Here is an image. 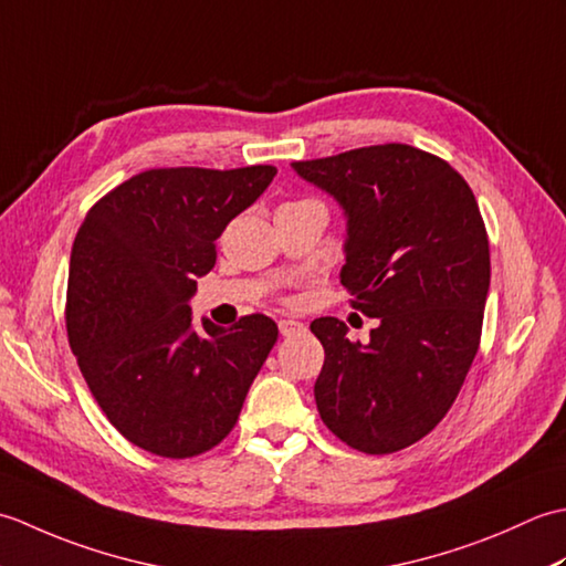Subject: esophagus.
Here are the masks:
<instances>
[{
  "instance_id": "esophagus-1",
  "label": "esophagus",
  "mask_w": 566,
  "mask_h": 566,
  "mask_svg": "<svg viewBox=\"0 0 566 566\" xmlns=\"http://www.w3.org/2000/svg\"><path fill=\"white\" fill-rule=\"evenodd\" d=\"M306 326L302 321H294V318H282L280 321V333L284 335V338H292V335L296 333H304Z\"/></svg>"
}]
</instances>
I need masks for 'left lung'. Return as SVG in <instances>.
Wrapping results in <instances>:
<instances>
[{"label": "left lung", "mask_w": 566, "mask_h": 566, "mask_svg": "<svg viewBox=\"0 0 566 566\" xmlns=\"http://www.w3.org/2000/svg\"><path fill=\"white\" fill-rule=\"evenodd\" d=\"M292 167L340 203V282L379 321L365 345L338 318L311 323L326 350L318 413L359 452L403 450L450 411L479 350L491 262L476 199L448 163L403 143Z\"/></svg>", "instance_id": "left-lung-1"}]
</instances>
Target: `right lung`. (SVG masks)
Masks as SVG:
<instances>
[{
    "mask_svg": "<svg viewBox=\"0 0 566 566\" xmlns=\"http://www.w3.org/2000/svg\"><path fill=\"white\" fill-rule=\"evenodd\" d=\"M272 165L165 167L99 199L70 255L67 338L84 381L122 436L185 460L233 430L252 379L276 343L262 314L221 328L191 321L216 238L270 187Z\"/></svg>",
    "mask_w": 566,
    "mask_h": 566,
    "instance_id": "1",
    "label": "right lung"
}]
</instances>
